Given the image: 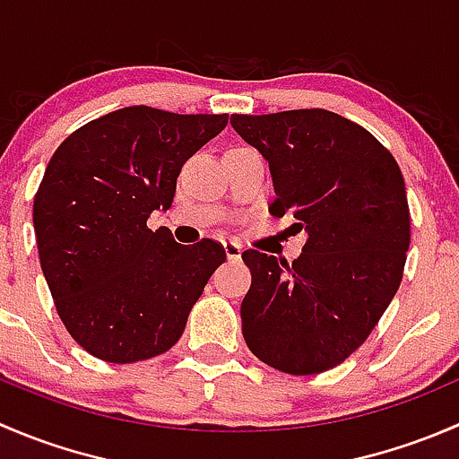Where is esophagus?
<instances>
[{
	"label": "esophagus",
	"mask_w": 459,
	"mask_h": 459,
	"mask_svg": "<svg viewBox=\"0 0 459 459\" xmlns=\"http://www.w3.org/2000/svg\"><path fill=\"white\" fill-rule=\"evenodd\" d=\"M224 253L230 262H238L242 257V247L238 242H224Z\"/></svg>",
	"instance_id": "34e87169"
}]
</instances>
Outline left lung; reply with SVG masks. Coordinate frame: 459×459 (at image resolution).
<instances>
[{"instance_id":"left-lung-1","label":"left lung","mask_w":459,"mask_h":459,"mask_svg":"<svg viewBox=\"0 0 459 459\" xmlns=\"http://www.w3.org/2000/svg\"><path fill=\"white\" fill-rule=\"evenodd\" d=\"M230 126L268 161L271 212L298 220L289 264L248 248L242 333L268 367L313 375L364 344L397 293L411 242L402 170L367 128L322 108L233 115Z\"/></svg>"}]
</instances>
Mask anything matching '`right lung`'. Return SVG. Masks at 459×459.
I'll return each mask as SVG.
<instances>
[{"label":"right lung","mask_w":459,"mask_h":459,"mask_svg":"<svg viewBox=\"0 0 459 459\" xmlns=\"http://www.w3.org/2000/svg\"><path fill=\"white\" fill-rule=\"evenodd\" d=\"M229 115H178L128 106L59 143L32 204L39 264L64 326L95 358L151 359L182 337L208 277L226 259L212 239L182 247L152 233L184 161Z\"/></svg>","instance_id":"1"}]
</instances>
